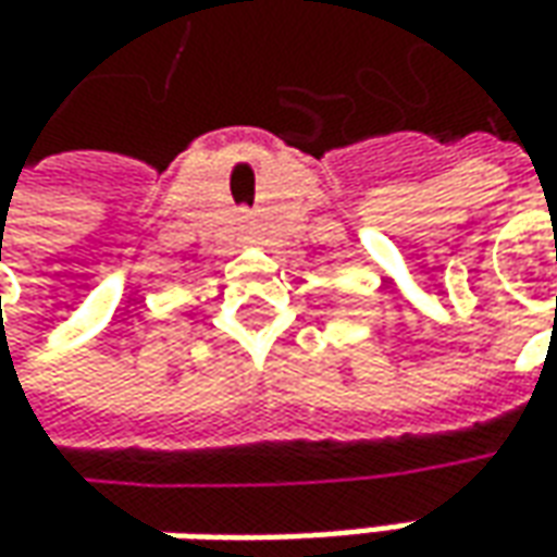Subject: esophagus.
<instances>
[{
    "instance_id": "1",
    "label": "esophagus",
    "mask_w": 557,
    "mask_h": 557,
    "mask_svg": "<svg viewBox=\"0 0 557 557\" xmlns=\"http://www.w3.org/2000/svg\"><path fill=\"white\" fill-rule=\"evenodd\" d=\"M243 231H249V221H243Z\"/></svg>"
}]
</instances>
